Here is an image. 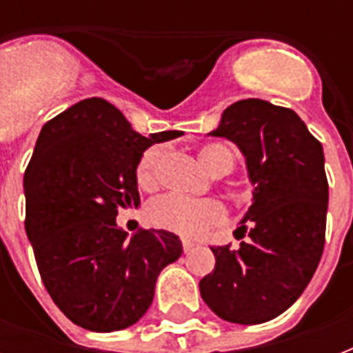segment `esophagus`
<instances>
[{
    "instance_id": "obj_1",
    "label": "esophagus",
    "mask_w": 353,
    "mask_h": 353,
    "mask_svg": "<svg viewBox=\"0 0 353 353\" xmlns=\"http://www.w3.org/2000/svg\"><path fill=\"white\" fill-rule=\"evenodd\" d=\"M194 249V243L188 240H183V251L185 252H190Z\"/></svg>"
}]
</instances>
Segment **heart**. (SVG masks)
I'll list each match as a JSON object with an SVG mask.
<instances>
[{
    "instance_id": "heart-1",
    "label": "heart",
    "mask_w": 353,
    "mask_h": 353,
    "mask_svg": "<svg viewBox=\"0 0 353 353\" xmlns=\"http://www.w3.org/2000/svg\"><path fill=\"white\" fill-rule=\"evenodd\" d=\"M199 161L212 176H225L234 168L236 157L229 146L220 143L199 148ZM163 148L152 146L141 155L135 168V179L143 190H152L159 183ZM150 223L185 238H198L227 220V210L214 199H188L181 196H163L148 205Z\"/></svg>"
}]
</instances>
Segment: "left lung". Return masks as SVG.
<instances>
[{"instance_id":"left-lung-1","label":"left lung","mask_w":353,"mask_h":353,"mask_svg":"<svg viewBox=\"0 0 353 353\" xmlns=\"http://www.w3.org/2000/svg\"><path fill=\"white\" fill-rule=\"evenodd\" d=\"M209 135L245 155L252 205L234 231L238 249L210 247L214 271L199 280L201 299L223 321L260 324L302 295L324 249L328 179L323 144L290 108L245 99L227 108Z\"/></svg>"}]
</instances>
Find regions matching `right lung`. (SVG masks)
Returning <instances> with one entry per match:
<instances>
[{
    "label": "right lung",
    "instance_id": "obj_1",
    "mask_svg": "<svg viewBox=\"0 0 353 353\" xmlns=\"http://www.w3.org/2000/svg\"><path fill=\"white\" fill-rule=\"evenodd\" d=\"M183 132L143 137L117 108L93 97L43 124L25 170V231L47 293L91 332H117L143 317L157 276L181 256L174 232L128 238L119 209L141 203L135 168L148 146Z\"/></svg>",
    "mask_w": 353,
    "mask_h": 353
}]
</instances>
